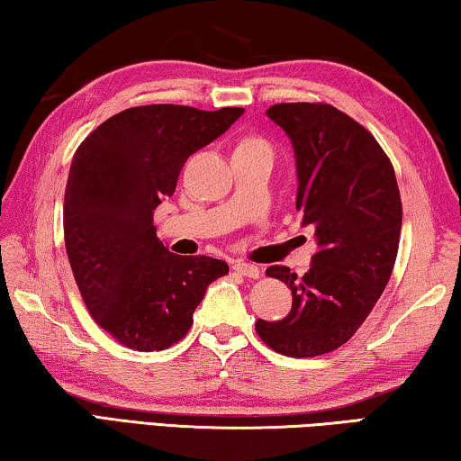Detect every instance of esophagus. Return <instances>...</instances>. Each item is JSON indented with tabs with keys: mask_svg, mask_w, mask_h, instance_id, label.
Returning a JSON list of instances; mask_svg holds the SVG:
<instances>
[{
	"mask_svg": "<svg viewBox=\"0 0 461 461\" xmlns=\"http://www.w3.org/2000/svg\"><path fill=\"white\" fill-rule=\"evenodd\" d=\"M232 269L240 273V276H245L247 279H259L261 277V269L257 267V265L247 263V261H235Z\"/></svg>",
	"mask_w": 461,
	"mask_h": 461,
	"instance_id": "1",
	"label": "esophagus"
}]
</instances>
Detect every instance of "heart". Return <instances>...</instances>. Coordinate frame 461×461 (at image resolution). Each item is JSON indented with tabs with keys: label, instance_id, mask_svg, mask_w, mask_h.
Instances as JSON below:
<instances>
[{
	"label": "heart",
	"instance_id": "1",
	"mask_svg": "<svg viewBox=\"0 0 461 461\" xmlns=\"http://www.w3.org/2000/svg\"><path fill=\"white\" fill-rule=\"evenodd\" d=\"M240 145H257V148H269L271 145L263 140V137H247L245 141H240Z\"/></svg>",
	"mask_w": 461,
	"mask_h": 461
}]
</instances>
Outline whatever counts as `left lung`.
<instances>
[{
	"instance_id": "left-lung-1",
	"label": "left lung",
	"mask_w": 461,
	"mask_h": 461,
	"mask_svg": "<svg viewBox=\"0 0 461 461\" xmlns=\"http://www.w3.org/2000/svg\"><path fill=\"white\" fill-rule=\"evenodd\" d=\"M267 117L295 149V208L313 226L318 253L303 277L273 265L292 289L284 320H257L261 340L284 357L312 358L357 334L397 261L402 204L389 156L368 129L328 103H277Z\"/></svg>"
}]
</instances>
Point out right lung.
<instances>
[{"label": "right lung", "mask_w": 461, "mask_h": 461, "mask_svg": "<svg viewBox=\"0 0 461 461\" xmlns=\"http://www.w3.org/2000/svg\"><path fill=\"white\" fill-rule=\"evenodd\" d=\"M245 109L143 104L85 137L64 190V245L88 313L137 352L180 342L206 287L229 265L169 253L153 210L172 196L194 151L222 135Z\"/></svg>", "instance_id": "obj_1"}]
</instances>
